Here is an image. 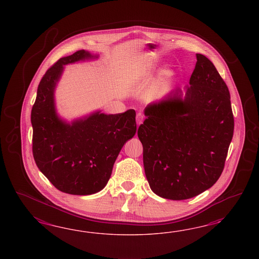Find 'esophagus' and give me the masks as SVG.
<instances>
[{"label":"esophagus","mask_w":259,"mask_h":259,"mask_svg":"<svg viewBox=\"0 0 259 259\" xmlns=\"http://www.w3.org/2000/svg\"><path fill=\"white\" fill-rule=\"evenodd\" d=\"M136 120H137L138 126L141 125V123H142V120H143V115L141 113H138L137 117H136Z\"/></svg>","instance_id":"34e87169"}]
</instances>
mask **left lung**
Returning <instances> with one entry per match:
<instances>
[{"instance_id":"8db88e82","label":"left lung","mask_w":259,"mask_h":259,"mask_svg":"<svg viewBox=\"0 0 259 259\" xmlns=\"http://www.w3.org/2000/svg\"><path fill=\"white\" fill-rule=\"evenodd\" d=\"M138 130L151 190L183 200L211 188L220 179L234 135L226 83L212 62L196 54L184 94L177 89L144 109Z\"/></svg>"}]
</instances>
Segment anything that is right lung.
<instances>
[{"label":"right lung","instance_id":"1","mask_svg":"<svg viewBox=\"0 0 259 259\" xmlns=\"http://www.w3.org/2000/svg\"><path fill=\"white\" fill-rule=\"evenodd\" d=\"M85 50L61 58L40 79L32 107V151L39 171L56 188L78 196L104 188L123 145L136 131V112L95 111L71 122L57 113L55 89L64 66L98 59Z\"/></svg>","mask_w":259,"mask_h":259}]
</instances>
